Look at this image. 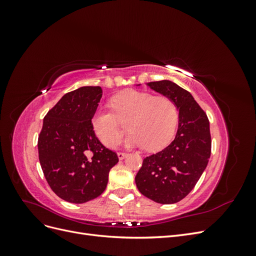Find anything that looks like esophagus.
Returning a JSON list of instances; mask_svg holds the SVG:
<instances>
[{
	"mask_svg": "<svg viewBox=\"0 0 256 256\" xmlns=\"http://www.w3.org/2000/svg\"><path fill=\"white\" fill-rule=\"evenodd\" d=\"M118 159H120V160H122L124 158H125V157L127 156V154H126V152H118Z\"/></svg>",
	"mask_w": 256,
	"mask_h": 256,
	"instance_id": "esophagus-1",
	"label": "esophagus"
}]
</instances>
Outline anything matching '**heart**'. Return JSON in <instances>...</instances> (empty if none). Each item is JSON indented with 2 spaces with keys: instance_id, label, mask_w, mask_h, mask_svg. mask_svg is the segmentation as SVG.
Segmentation results:
<instances>
[{
  "instance_id": "heart-1",
  "label": "heart",
  "mask_w": 256,
  "mask_h": 256,
  "mask_svg": "<svg viewBox=\"0 0 256 256\" xmlns=\"http://www.w3.org/2000/svg\"><path fill=\"white\" fill-rule=\"evenodd\" d=\"M112 110L98 109L92 116L95 134L106 147L116 146L124 134L122 122L130 131L126 146H145L150 152L164 148L175 134L178 111L171 98L130 90L112 98Z\"/></svg>"
}]
</instances>
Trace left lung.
Instances as JSON below:
<instances>
[{
  "instance_id": "1",
  "label": "left lung",
  "mask_w": 256,
  "mask_h": 256,
  "mask_svg": "<svg viewBox=\"0 0 256 256\" xmlns=\"http://www.w3.org/2000/svg\"><path fill=\"white\" fill-rule=\"evenodd\" d=\"M147 85L173 100L180 120L173 142L143 160L136 184L154 202L174 204L189 194L207 166L212 152L209 120L190 92L176 83L162 80Z\"/></svg>"
}]
</instances>
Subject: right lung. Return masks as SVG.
<instances>
[{"label": "right lung", "instance_id": "obj_1", "mask_svg": "<svg viewBox=\"0 0 256 256\" xmlns=\"http://www.w3.org/2000/svg\"><path fill=\"white\" fill-rule=\"evenodd\" d=\"M102 96L100 86H83L60 99L44 118L38 156L56 194L82 204L106 190L116 152L104 147L92 127V116Z\"/></svg>", "mask_w": 256, "mask_h": 256}]
</instances>
